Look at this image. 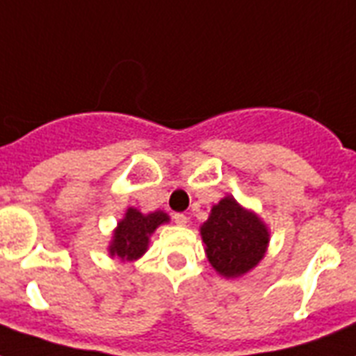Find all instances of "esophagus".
<instances>
[{"instance_id": "1", "label": "esophagus", "mask_w": 356, "mask_h": 356, "mask_svg": "<svg viewBox=\"0 0 356 356\" xmlns=\"http://www.w3.org/2000/svg\"><path fill=\"white\" fill-rule=\"evenodd\" d=\"M173 222L177 223V225H186V223H188V218L184 216V214H181V212H177V214H173Z\"/></svg>"}]
</instances>
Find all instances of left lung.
I'll list each match as a JSON object with an SVG mask.
<instances>
[{
    "label": "left lung",
    "instance_id": "left-lung-1",
    "mask_svg": "<svg viewBox=\"0 0 356 356\" xmlns=\"http://www.w3.org/2000/svg\"><path fill=\"white\" fill-rule=\"evenodd\" d=\"M201 238L212 268L220 275L234 279L253 270L262 260L270 231L254 212L225 195L212 207L211 216L201 225Z\"/></svg>",
    "mask_w": 356,
    "mask_h": 356
}]
</instances>
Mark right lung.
<instances>
[{"label":"right lung","mask_w":356,"mask_h":356,"mask_svg":"<svg viewBox=\"0 0 356 356\" xmlns=\"http://www.w3.org/2000/svg\"><path fill=\"white\" fill-rule=\"evenodd\" d=\"M168 222H170V216L166 212L155 211L149 214H142L133 207H129L123 220H120L118 227L114 229L108 253L123 262L140 259L147 251L149 236L155 233V229Z\"/></svg>","instance_id":"obj_1"}]
</instances>
